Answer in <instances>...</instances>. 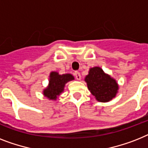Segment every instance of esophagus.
Instances as JSON below:
<instances>
[{"label": "esophagus", "mask_w": 148, "mask_h": 148, "mask_svg": "<svg viewBox=\"0 0 148 148\" xmlns=\"http://www.w3.org/2000/svg\"><path fill=\"white\" fill-rule=\"evenodd\" d=\"M74 76H75L77 80H80V79H81V75H80V74L79 72H75V73H74Z\"/></svg>", "instance_id": "1"}]
</instances>
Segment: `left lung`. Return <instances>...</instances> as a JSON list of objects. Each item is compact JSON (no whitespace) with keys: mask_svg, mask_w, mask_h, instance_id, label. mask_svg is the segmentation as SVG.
Segmentation results:
<instances>
[{"mask_svg":"<svg viewBox=\"0 0 148 148\" xmlns=\"http://www.w3.org/2000/svg\"><path fill=\"white\" fill-rule=\"evenodd\" d=\"M84 80L89 90L97 101L107 103L115 98L118 93L119 84L116 79L106 74L99 67L90 68Z\"/></svg>","mask_w":148,"mask_h":148,"instance_id":"left-lung-1","label":"left lung"}]
</instances>
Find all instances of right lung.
Here are the masks:
<instances>
[{"label":"right lung","mask_w":148,"mask_h":148,"mask_svg":"<svg viewBox=\"0 0 148 148\" xmlns=\"http://www.w3.org/2000/svg\"><path fill=\"white\" fill-rule=\"evenodd\" d=\"M73 80L74 77L71 74H59L57 71H51L49 74V84L42 91L44 97L49 100L55 101L64 92L66 84Z\"/></svg>","instance_id":"add662e5"}]
</instances>
